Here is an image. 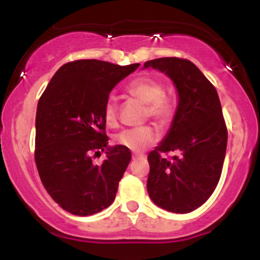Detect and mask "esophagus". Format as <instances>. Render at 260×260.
<instances>
[{
	"instance_id": "34e87169",
	"label": "esophagus",
	"mask_w": 260,
	"mask_h": 260,
	"mask_svg": "<svg viewBox=\"0 0 260 260\" xmlns=\"http://www.w3.org/2000/svg\"><path fill=\"white\" fill-rule=\"evenodd\" d=\"M142 157H144V155L143 154H132V160H138V159H142Z\"/></svg>"
}]
</instances>
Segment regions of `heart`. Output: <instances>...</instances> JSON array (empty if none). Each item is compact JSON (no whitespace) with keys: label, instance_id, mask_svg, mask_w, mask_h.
Masks as SVG:
<instances>
[{"label":"heart","instance_id":"b5f03b06","mask_svg":"<svg viewBox=\"0 0 260 260\" xmlns=\"http://www.w3.org/2000/svg\"><path fill=\"white\" fill-rule=\"evenodd\" d=\"M127 91L143 104L148 105V115L155 121L164 123L171 117L172 105L169 98L164 95V86L151 78H139L128 85ZM104 118L109 126L117 122V104L113 98L106 101ZM157 140V134L153 127L143 126L122 131L115 137V142L121 147L133 151H143Z\"/></svg>","mask_w":260,"mask_h":260}]
</instances>
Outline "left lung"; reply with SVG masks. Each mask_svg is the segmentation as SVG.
<instances>
[{
    "instance_id": "left-lung-1",
    "label": "left lung",
    "mask_w": 260,
    "mask_h": 260,
    "mask_svg": "<svg viewBox=\"0 0 260 260\" xmlns=\"http://www.w3.org/2000/svg\"><path fill=\"white\" fill-rule=\"evenodd\" d=\"M165 73L177 90L178 103L165 138L148 155L147 189L157 207L177 214L196 210L213 194L221 176L228 129L216 89L194 63L177 57L144 63ZM178 151L165 159L160 152Z\"/></svg>"
}]
</instances>
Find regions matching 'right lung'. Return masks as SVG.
I'll return each instance as SVG.
<instances>
[{
  "label": "right lung",
  "instance_id": "1",
  "mask_svg": "<svg viewBox=\"0 0 260 260\" xmlns=\"http://www.w3.org/2000/svg\"><path fill=\"white\" fill-rule=\"evenodd\" d=\"M138 67L139 63L118 66L99 59L70 62L55 73L39 100V176L53 201L73 215H92L115 201L131 151L107 144L104 109L116 84ZM103 151L107 160L95 166L92 154Z\"/></svg>",
  "mask_w": 260,
  "mask_h": 260
}]
</instances>
